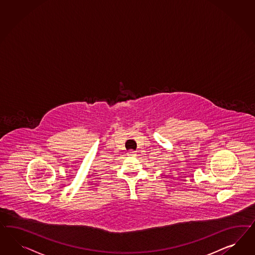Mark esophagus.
<instances>
[{"instance_id":"esophagus-1","label":"esophagus","mask_w":255,"mask_h":255,"mask_svg":"<svg viewBox=\"0 0 255 255\" xmlns=\"http://www.w3.org/2000/svg\"><path fill=\"white\" fill-rule=\"evenodd\" d=\"M128 155H129V156H135V155H136V152L133 151V150H130V151L128 152Z\"/></svg>"}]
</instances>
